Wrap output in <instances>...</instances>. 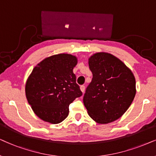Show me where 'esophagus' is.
<instances>
[{
  "instance_id": "obj_1",
  "label": "esophagus",
  "mask_w": 156,
  "mask_h": 156,
  "mask_svg": "<svg viewBox=\"0 0 156 156\" xmlns=\"http://www.w3.org/2000/svg\"><path fill=\"white\" fill-rule=\"evenodd\" d=\"M80 90H81V91L83 93H84L85 91V86H80Z\"/></svg>"
}]
</instances>
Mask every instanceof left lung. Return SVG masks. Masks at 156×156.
<instances>
[{
	"label": "left lung",
	"mask_w": 156,
	"mask_h": 156,
	"mask_svg": "<svg viewBox=\"0 0 156 156\" xmlns=\"http://www.w3.org/2000/svg\"><path fill=\"white\" fill-rule=\"evenodd\" d=\"M93 78L86 89L83 103L88 115L101 124L111 123L127 111L136 95V80L120 60L98 53L88 61Z\"/></svg>",
	"instance_id": "obj_1"
}]
</instances>
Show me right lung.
<instances>
[{
	"label": "right lung",
	"instance_id": "right-lung-1",
	"mask_svg": "<svg viewBox=\"0 0 156 156\" xmlns=\"http://www.w3.org/2000/svg\"><path fill=\"white\" fill-rule=\"evenodd\" d=\"M77 58L69 54L47 58L33 68L26 85L29 105L41 119L59 123L69 113V105L83 93L73 69Z\"/></svg>",
	"mask_w": 156,
	"mask_h": 156
}]
</instances>
